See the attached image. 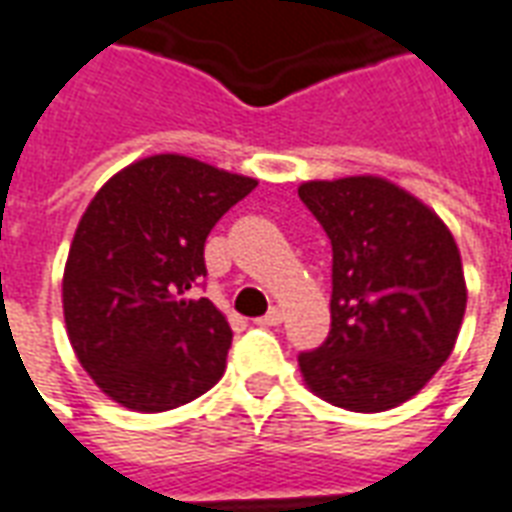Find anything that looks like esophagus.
I'll list each match as a JSON object with an SVG mask.
<instances>
[{
  "label": "esophagus",
  "mask_w": 512,
  "mask_h": 512,
  "mask_svg": "<svg viewBox=\"0 0 512 512\" xmlns=\"http://www.w3.org/2000/svg\"><path fill=\"white\" fill-rule=\"evenodd\" d=\"M255 323L257 326H279V323H282V310H277V307H274V310H268L263 318H257Z\"/></svg>",
  "instance_id": "esophagus-1"
}]
</instances>
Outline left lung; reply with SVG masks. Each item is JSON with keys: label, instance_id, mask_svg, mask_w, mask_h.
<instances>
[{"label": "left lung", "instance_id": "8db88e82", "mask_svg": "<svg viewBox=\"0 0 512 512\" xmlns=\"http://www.w3.org/2000/svg\"><path fill=\"white\" fill-rule=\"evenodd\" d=\"M301 202L332 241V329L299 354L315 395L386 411L450 359L463 312L461 252L425 202L376 175L310 180Z\"/></svg>", "mask_w": 512, "mask_h": 512}]
</instances>
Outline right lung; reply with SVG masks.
I'll use <instances>...</instances> for the list:
<instances>
[{
  "instance_id": "obj_1",
  "label": "right lung",
  "mask_w": 512,
  "mask_h": 512,
  "mask_svg": "<svg viewBox=\"0 0 512 512\" xmlns=\"http://www.w3.org/2000/svg\"><path fill=\"white\" fill-rule=\"evenodd\" d=\"M197 158L161 153L109 178L73 235L62 310L82 367L120 406L169 411L224 373L233 329L208 299L205 238L255 189Z\"/></svg>"
}]
</instances>
